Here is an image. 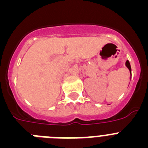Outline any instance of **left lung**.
<instances>
[{"mask_svg": "<svg viewBox=\"0 0 148 148\" xmlns=\"http://www.w3.org/2000/svg\"><path fill=\"white\" fill-rule=\"evenodd\" d=\"M126 64L127 67L129 69V70H130V73H131V67H130V62H129V61H127L126 64Z\"/></svg>", "mask_w": 148, "mask_h": 148, "instance_id": "left-lung-1", "label": "left lung"}]
</instances>
